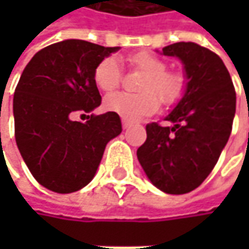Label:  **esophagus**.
Returning <instances> with one entry per match:
<instances>
[{
	"label": "esophagus",
	"mask_w": 249,
	"mask_h": 249,
	"mask_svg": "<svg viewBox=\"0 0 249 249\" xmlns=\"http://www.w3.org/2000/svg\"><path fill=\"white\" fill-rule=\"evenodd\" d=\"M131 125H132V123H131V121H128V120H123V128H124V129L129 128Z\"/></svg>",
	"instance_id": "obj_1"
}]
</instances>
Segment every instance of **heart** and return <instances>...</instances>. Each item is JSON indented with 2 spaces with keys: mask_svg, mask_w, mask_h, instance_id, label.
<instances>
[{
  "mask_svg": "<svg viewBox=\"0 0 249 249\" xmlns=\"http://www.w3.org/2000/svg\"><path fill=\"white\" fill-rule=\"evenodd\" d=\"M129 63L141 71L144 77L140 83V93L115 92L105 98L104 107L124 120H138L151 115L159 109V99L163 105L170 107L178 102L184 92V80L178 73L166 72V63L147 52H140L131 56ZM93 79L96 86L104 92H111L120 86L121 68L115 57L109 56L99 62L95 69ZM159 96L157 98L154 93Z\"/></svg>",
  "mask_w": 249,
  "mask_h": 249,
  "instance_id": "heart-1",
  "label": "heart"
}]
</instances>
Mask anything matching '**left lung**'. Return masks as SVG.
<instances>
[{"label":"left lung","mask_w":249,"mask_h":249,"mask_svg":"<svg viewBox=\"0 0 249 249\" xmlns=\"http://www.w3.org/2000/svg\"><path fill=\"white\" fill-rule=\"evenodd\" d=\"M161 54L183 63L184 93L164 118L170 126H145L147 140L137 157L157 189L183 195L200 186L218 163L232 131L236 93L222 59L209 49L180 41Z\"/></svg>","instance_id":"left-lung-1"}]
</instances>
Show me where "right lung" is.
Segmentation results:
<instances>
[{"mask_svg": "<svg viewBox=\"0 0 249 249\" xmlns=\"http://www.w3.org/2000/svg\"><path fill=\"white\" fill-rule=\"evenodd\" d=\"M118 50L63 40L37 52L23 71L13 101L16 141L34 178L52 192L85 187L107 144L123 131L114 112L90 115L86 123L72 118L101 105L93 73L101 60Z\"/></svg>", "mask_w": 249, "mask_h": 249, "instance_id": "obj_1", "label": "right lung"}]
</instances>
